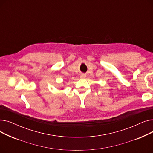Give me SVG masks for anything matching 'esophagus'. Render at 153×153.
Instances as JSON below:
<instances>
[{"label": "esophagus", "mask_w": 153, "mask_h": 153, "mask_svg": "<svg viewBox=\"0 0 153 153\" xmlns=\"http://www.w3.org/2000/svg\"><path fill=\"white\" fill-rule=\"evenodd\" d=\"M85 77H86V75L84 74H82L81 75V79H84Z\"/></svg>", "instance_id": "34e87169"}]
</instances>
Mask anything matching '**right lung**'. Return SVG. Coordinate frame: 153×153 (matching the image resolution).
I'll use <instances>...</instances> for the list:
<instances>
[{"instance_id": "1", "label": "right lung", "mask_w": 153, "mask_h": 153, "mask_svg": "<svg viewBox=\"0 0 153 153\" xmlns=\"http://www.w3.org/2000/svg\"><path fill=\"white\" fill-rule=\"evenodd\" d=\"M61 89H63V87H62V88H61Z\"/></svg>"}]
</instances>
